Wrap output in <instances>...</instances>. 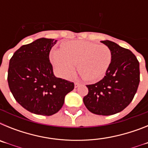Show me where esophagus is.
Returning a JSON list of instances; mask_svg holds the SVG:
<instances>
[{
	"instance_id": "obj_1",
	"label": "esophagus",
	"mask_w": 148,
	"mask_h": 148,
	"mask_svg": "<svg viewBox=\"0 0 148 148\" xmlns=\"http://www.w3.org/2000/svg\"><path fill=\"white\" fill-rule=\"evenodd\" d=\"M79 85H80V84L78 83V82H75V84H74L75 88H77V87H79Z\"/></svg>"
}]
</instances>
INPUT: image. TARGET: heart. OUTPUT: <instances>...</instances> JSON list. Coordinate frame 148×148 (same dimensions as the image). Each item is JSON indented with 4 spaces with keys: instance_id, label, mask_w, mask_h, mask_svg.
<instances>
[{
    "instance_id": "heart-1",
    "label": "heart",
    "mask_w": 148,
    "mask_h": 148,
    "mask_svg": "<svg viewBox=\"0 0 148 148\" xmlns=\"http://www.w3.org/2000/svg\"><path fill=\"white\" fill-rule=\"evenodd\" d=\"M110 49L104 44L75 40L63 46L61 50L55 51L51 61L55 70L62 78H69L75 72L89 81L99 80L105 74L112 61Z\"/></svg>"
}]
</instances>
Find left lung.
Returning a JSON list of instances; mask_svg holds the SVG:
<instances>
[{"instance_id": "obj_1", "label": "left lung", "mask_w": 148, "mask_h": 148, "mask_svg": "<svg viewBox=\"0 0 148 148\" xmlns=\"http://www.w3.org/2000/svg\"><path fill=\"white\" fill-rule=\"evenodd\" d=\"M113 55L105 76L87 85L83 99L86 108L96 115L110 116L126 108L133 100L140 82L139 62L131 51L110 40H101Z\"/></svg>"}]
</instances>
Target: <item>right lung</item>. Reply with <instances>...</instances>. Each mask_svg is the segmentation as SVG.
<instances>
[{
    "label": "right lung",
    "mask_w": 148,
    "mask_h": 148,
    "mask_svg": "<svg viewBox=\"0 0 148 148\" xmlns=\"http://www.w3.org/2000/svg\"><path fill=\"white\" fill-rule=\"evenodd\" d=\"M57 40L41 38L23 45L10 61L8 84L18 104L31 113L52 116L60 110L74 83L57 78L49 61Z\"/></svg>",
    "instance_id": "1"
}]
</instances>
